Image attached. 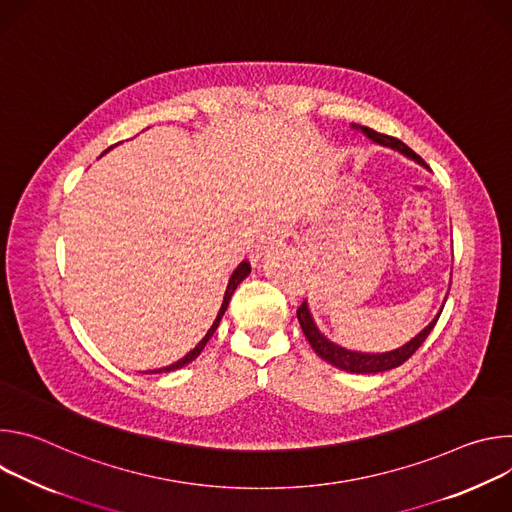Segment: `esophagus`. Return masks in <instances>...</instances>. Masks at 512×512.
Wrapping results in <instances>:
<instances>
[{
    "mask_svg": "<svg viewBox=\"0 0 512 512\" xmlns=\"http://www.w3.org/2000/svg\"><path fill=\"white\" fill-rule=\"evenodd\" d=\"M287 237H289V229H287L285 225H275V227H271V229L267 231V235L263 237V245L273 247V245L283 243Z\"/></svg>",
    "mask_w": 512,
    "mask_h": 512,
    "instance_id": "esophagus-1",
    "label": "esophagus"
}]
</instances>
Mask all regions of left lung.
<instances>
[{"label":"left lung","mask_w":512,"mask_h":512,"mask_svg":"<svg viewBox=\"0 0 512 512\" xmlns=\"http://www.w3.org/2000/svg\"><path fill=\"white\" fill-rule=\"evenodd\" d=\"M352 127H354V129H360L364 135H367L369 139H373L375 143L387 145V148H393V150L401 152L403 156H407V158H411V160H415L417 164H421V166L427 168V164H425L411 148H407V145H405L401 139L391 137V135H385V133H379V131H375V129H371V127H360V125H352ZM442 310H444V308H442ZM440 314H442V312H440ZM440 314H437V316L429 322L427 328H423L413 340H409V342L403 344L401 348L391 350V352H381V354H369V352L346 350V348H342V346L330 342V340L316 328L314 318H312V314H310V310H308V304L302 302V306L298 308L300 326H302V330H304V334H306L310 346L314 348V352H316L320 358H324L326 362L334 364L336 369H342V371H346V373H358V375L383 373V371H389V369L399 367V364H403V362L425 342L427 334L433 330V326H435L437 318H440Z\"/></svg>","instance_id":"left-lung-1"}]
</instances>
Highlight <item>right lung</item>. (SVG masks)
<instances>
[{
  "label": "right lung",
  "instance_id": "1",
  "mask_svg": "<svg viewBox=\"0 0 512 512\" xmlns=\"http://www.w3.org/2000/svg\"><path fill=\"white\" fill-rule=\"evenodd\" d=\"M105 152H109V150H105ZM251 273V265H249V261H243L235 271H233V275H231V279H229V285H227V291H225V300H223V306H221V310H218V314H216V320L212 322V326H210V330L206 332V336L184 356V358H180L178 362H174V364H170V367H164V369H156V371H152V373H170V371H176V369H182L184 364H188V362H192L200 352H202V348L206 346V342L210 340V336L214 334V330L218 328V324H221V320H223V316H225V312H227V306H229V302H231V296L235 294V289H237V285L247 277Z\"/></svg>",
  "mask_w": 512,
  "mask_h": 512
}]
</instances>
